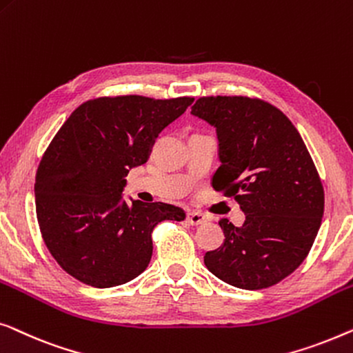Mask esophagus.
<instances>
[{
    "label": "esophagus",
    "mask_w": 353,
    "mask_h": 353,
    "mask_svg": "<svg viewBox=\"0 0 353 353\" xmlns=\"http://www.w3.org/2000/svg\"><path fill=\"white\" fill-rule=\"evenodd\" d=\"M187 222H188V224H192V225H203V224H206V222H208V217L203 214V212L192 211V212H188V214H187Z\"/></svg>",
    "instance_id": "34e87169"
}]
</instances>
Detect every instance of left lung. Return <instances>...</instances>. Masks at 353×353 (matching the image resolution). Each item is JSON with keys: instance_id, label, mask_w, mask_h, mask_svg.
<instances>
[{"instance_id": "8db88e82", "label": "left lung", "mask_w": 353, "mask_h": 353, "mask_svg": "<svg viewBox=\"0 0 353 353\" xmlns=\"http://www.w3.org/2000/svg\"><path fill=\"white\" fill-rule=\"evenodd\" d=\"M192 113L216 128L221 165L211 179L246 214L221 219L225 241L205 265L228 285L264 290L291 275L309 254L321 224L325 190L294 125L257 97H200Z\"/></svg>"}]
</instances>
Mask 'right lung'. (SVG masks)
<instances>
[{"label":"right lung","mask_w":353,"mask_h":353,"mask_svg":"<svg viewBox=\"0 0 353 353\" xmlns=\"http://www.w3.org/2000/svg\"><path fill=\"white\" fill-rule=\"evenodd\" d=\"M192 102L102 96L83 102L59 129L39 161L34 203L44 245L68 275L94 288L123 285L147 269L153 228L185 219L166 203L128 205L121 192L158 132Z\"/></svg>","instance_id":"obj_1"}]
</instances>
